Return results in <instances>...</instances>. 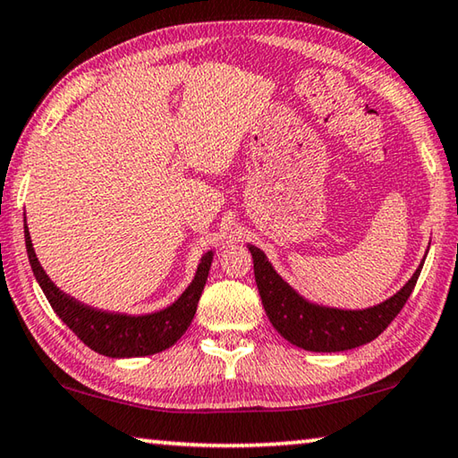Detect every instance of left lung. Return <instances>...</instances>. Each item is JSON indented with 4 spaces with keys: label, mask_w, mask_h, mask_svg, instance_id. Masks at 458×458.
I'll return each instance as SVG.
<instances>
[{
    "label": "left lung",
    "mask_w": 458,
    "mask_h": 458,
    "mask_svg": "<svg viewBox=\"0 0 458 458\" xmlns=\"http://www.w3.org/2000/svg\"><path fill=\"white\" fill-rule=\"evenodd\" d=\"M248 250L252 254L254 278H257L262 307L273 327L289 344L319 353L353 350L374 341L394 321L412 294L426 259H422L410 281L379 305L368 309H337L305 299L276 273L260 248L248 244Z\"/></svg>",
    "instance_id": "left-lung-1"
}]
</instances>
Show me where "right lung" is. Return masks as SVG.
Masks as SVG:
<instances>
[{
    "label": "right lung",
    "mask_w": 458,
    "mask_h": 458,
    "mask_svg": "<svg viewBox=\"0 0 458 458\" xmlns=\"http://www.w3.org/2000/svg\"><path fill=\"white\" fill-rule=\"evenodd\" d=\"M24 236L34 276L54 311L76 333V337L84 345L106 358H141V355H153L172 347L188 331L193 315H196L198 301L214 260V250H208L201 257L188 289L169 307L147 315H127L84 305L79 299L60 291L38 260L26 224Z\"/></svg>",
    "instance_id": "1"
}]
</instances>
